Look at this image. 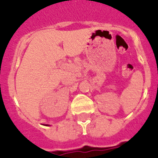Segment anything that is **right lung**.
Returning a JSON list of instances; mask_svg holds the SVG:
<instances>
[{"mask_svg": "<svg viewBox=\"0 0 158 158\" xmlns=\"http://www.w3.org/2000/svg\"><path fill=\"white\" fill-rule=\"evenodd\" d=\"M46 126H48V125H47V124H46Z\"/></svg>", "mask_w": 158, "mask_h": 158, "instance_id": "add662e5", "label": "right lung"}]
</instances>
